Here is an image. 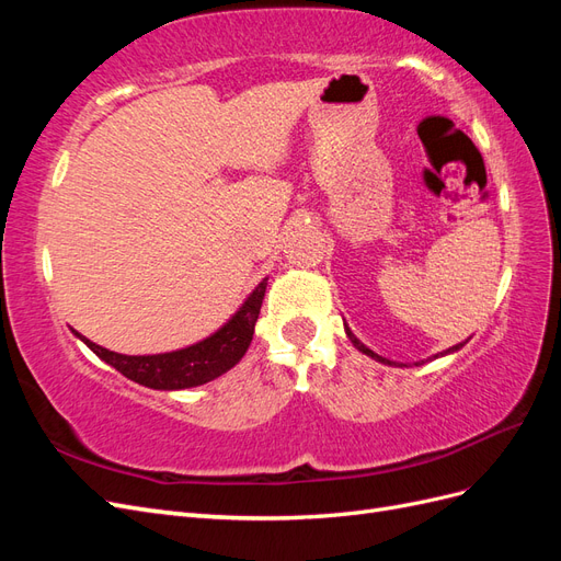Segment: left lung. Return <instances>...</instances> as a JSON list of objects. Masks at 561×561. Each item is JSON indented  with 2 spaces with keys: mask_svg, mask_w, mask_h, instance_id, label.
<instances>
[{
  "mask_svg": "<svg viewBox=\"0 0 561 561\" xmlns=\"http://www.w3.org/2000/svg\"><path fill=\"white\" fill-rule=\"evenodd\" d=\"M346 334H348V339H351V342H353V346L355 348H358V351H363L365 355H371V358H375V360H379V363H383V365H393V363H390V360H386V358H381V355H377L375 351H369L365 344H360V339L358 336H355L348 328H346ZM463 344H456V346H451V348H447V351H443V353H437V355H447V353H454V351H458V348H461ZM437 355H433V358H437Z\"/></svg>",
  "mask_w": 561,
  "mask_h": 561,
  "instance_id": "left-lung-1",
  "label": "left lung"
}]
</instances>
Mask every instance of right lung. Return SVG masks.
<instances>
[{
    "instance_id": "1",
    "label": "right lung",
    "mask_w": 561,
    "mask_h": 561,
    "mask_svg": "<svg viewBox=\"0 0 561 561\" xmlns=\"http://www.w3.org/2000/svg\"><path fill=\"white\" fill-rule=\"evenodd\" d=\"M266 293V278L254 287L252 295L245 299L243 307L236 316L203 342L186 346L173 353L159 355H122L93 344L91 339L75 332L83 344H87L100 360L112 365L116 371L135 383L157 390H180L208 383L222 377L236 363H239L254 334V322L260 318L262 299Z\"/></svg>"
}]
</instances>
